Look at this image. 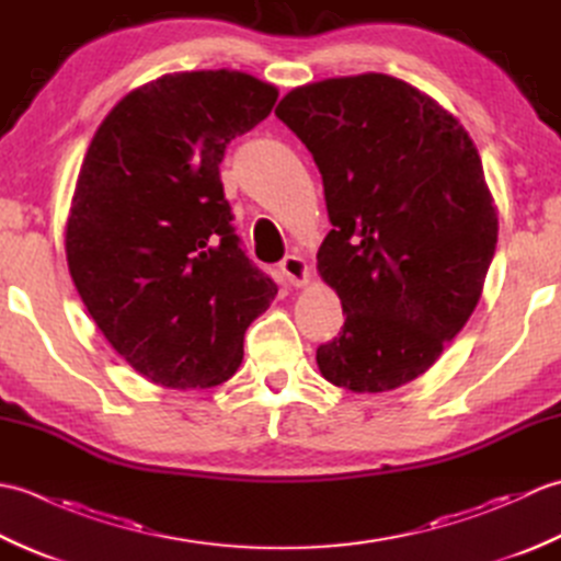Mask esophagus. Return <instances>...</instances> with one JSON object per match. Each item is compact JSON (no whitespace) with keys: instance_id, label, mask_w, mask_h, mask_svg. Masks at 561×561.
I'll return each instance as SVG.
<instances>
[{"instance_id":"1","label":"esophagus","mask_w":561,"mask_h":561,"mask_svg":"<svg viewBox=\"0 0 561 561\" xmlns=\"http://www.w3.org/2000/svg\"><path fill=\"white\" fill-rule=\"evenodd\" d=\"M279 270H282L284 277H287L291 287H301L304 282H308V267H306V262L301 257L287 255L279 262Z\"/></svg>"}]
</instances>
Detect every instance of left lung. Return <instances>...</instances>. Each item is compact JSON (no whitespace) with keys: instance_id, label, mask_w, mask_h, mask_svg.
<instances>
[{"instance_id":"obj_1","label":"left lung","mask_w":561,"mask_h":561,"mask_svg":"<svg viewBox=\"0 0 561 561\" xmlns=\"http://www.w3.org/2000/svg\"><path fill=\"white\" fill-rule=\"evenodd\" d=\"M274 115L313 153L332 224L318 272L344 325L318 347L320 374L354 392L410 383L468 323L492 265L499 221L478 149L388 75L308 83Z\"/></svg>"}]
</instances>
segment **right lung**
I'll return each mask as SVG.
<instances>
[{"instance_id": "1", "label": "right lung", "mask_w": 561, "mask_h": 561, "mask_svg": "<svg viewBox=\"0 0 561 561\" xmlns=\"http://www.w3.org/2000/svg\"><path fill=\"white\" fill-rule=\"evenodd\" d=\"M274 101L272 83L243 71L165 75L115 105L81 163L69 274L105 340L151 383H224L277 296L241 248L219 175L226 145Z\"/></svg>"}]
</instances>
